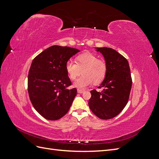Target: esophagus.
Masks as SVG:
<instances>
[{"instance_id":"obj_1","label":"esophagus","mask_w":159,"mask_h":159,"mask_svg":"<svg viewBox=\"0 0 159 159\" xmlns=\"http://www.w3.org/2000/svg\"><path fill=\"white\" fill-rule=\"evenodd\" d=\"M84 91L83 90V89H77V92H78L79 93H83Z\"/></svg>"}]
</instances>
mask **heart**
Segmentation results:
<instances>
[{
  "label": "heart",
  "instance_id": "b5f03b06",
  "mask_svg": "<svg viewBox=\"0 0 159 159\" xmlns=\"http://www.w3.org/2000/svg\"><path fill=\"white\" fill-rule=\"evenodd\" d=\"M76 64L70 60L65 66L66 71L71 80L77 78L82 71L83 76L73 83L75 87L82 89L93 83H101L105 79L107 66L104 61L99 60L96 55L90 53L80 54L76 57Z\"/></svg>",
  "mask_w": 159,
  "mask_h": 159
}]
</instances>
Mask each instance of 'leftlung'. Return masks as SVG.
I'll return each mask as SVG.
<instances>
[{"instance_id": "left-lung-1", "label": "left lung", "mask_w": 159, "mask_h": 159, "mask_svg": "<svg viewBox=\"0 0 159 159\" xmlns=\"http://www.w3.org/2000/svg\"><path fill=\"white\" fill-rule=\"evenodd\" d=\"M104 57L107 66L105 79L99 88L101 92L91 91L89 108L101 119H110L117 116L127 105L132 85L128 61L116 50L108 47H95Z\"/></svg>"}]
</instances>
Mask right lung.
<instances>
[{
  "label": "right lung",
  "instance_id": "right-lung-1",
  "mask_svg": "<svg viewBox=\"0 0 159 159\" xmlns=\"http://www.w3.org/2000/svg\"><path fill=\"white\" fill-rule=\"evenodd\" d=\"M80 50L53 45L34 60L28 76V91L35 110L45 119L56 120L68 112L75 99L76 88L69 89L71 81L66 63Z\"/></svg>",
  "mask_w": 159,
  "mask_h": 159
}]
</instances>
